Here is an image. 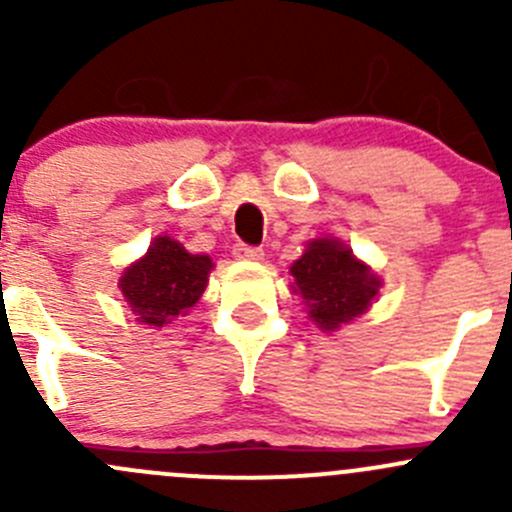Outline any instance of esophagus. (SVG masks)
I'll return each mask as SVG.
<instances>
[{
  "instance_id": "obj_1",
  "label": "esophagus",
  "mask_w": 512,
  "mask_h": 512,
  "mask_svg": "<svg viewBox=\"0 0 512 512\" xmlns=\"http://www.w3.org/2000/svg\"><path fill=\"white\" fill-rule=\"evenodd\" d=\"M232 255L237 257V260H262V247H255V245H245V242H237L235 247H232Z\"/></svg>"
}]
</instances>
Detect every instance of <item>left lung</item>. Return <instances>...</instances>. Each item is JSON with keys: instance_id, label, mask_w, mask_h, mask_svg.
Masks as SVG:
<instances>
[{"instance_id": "1", "label": "left lung", "mask_w": 512, "mask_h": 512, "mask_svg": "<svg viewBox=\"0 0 512 512\" xmlns=\"http://www.w3.org/2000/svg\"><path fill=\"white\" fill-rule=\"evenodd\" d=\"M289 272L297 285L294 292L307 299L309 317L329 332L366 312L379 292V277L347 245L327 237L314 240Z\"/></svg>"}]
</instances>
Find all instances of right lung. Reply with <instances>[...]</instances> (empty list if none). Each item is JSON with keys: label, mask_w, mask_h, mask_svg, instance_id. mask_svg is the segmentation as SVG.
<instances>
[{"label": "right lung", "mask_w": 512, "mask_h": 512, "mask_svg": "<svg viewBox=\"0 0 512 512\" xmlns=\"http://www.w3.org/2000/svg\"><path fill=\"white\" fill-rule=\"evenodd\" d=\"M210 270L213 260L208 255H190L180 242L163 235L153 240L143 260L128 267L121 292L138 322L163 327L198 302Z\"/></svg>", "instance_id": "right-lung-1"}]
</instances>
